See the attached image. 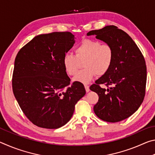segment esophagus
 Instances as JSON below:
<instances>
[{"label": "esophagus", "instance_id": "1", "mask_svg": "<svg viewBox=\"0 0 155 155\" xmlns=\"http://www.w3.org/2000/svg\"><path fill=\"white\" fill-rule=\"evenodd\" d=\"M84 86H85V90H86V91H87V92H89V91H90V87H89V86L87 85H84Z\"/></svg>", "mask_w": 155, "mask_h": 155}]
</instances>
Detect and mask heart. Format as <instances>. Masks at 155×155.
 I'll list each match as a JSON object with an SVG mask.
<instances>
[{
	"mask_svg": "<svg viewBox=\"0 0 155 155\" xmlns=\"http://www.w3.org/2000/svg\"><path fill=\"white\" fill-rule=\"evenodd\" d=\"M114 60V51L108 44L100 41L83 39L74 48V54L65 53L63 65L68 74L74 75L83 61L85 69L78 72L73 78L76 82L88 83L98 74L103 76L109 71Z\"/></svg>",
	"mask_w": 155,
	"mask_h": 155,
	"instance_id": "heart-1",
	"label": "heart"
}]
</instances>
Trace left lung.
<instances>
[{"mask_svg":"<svg viewBox=\"0 0 155 155\" xmlns=\"http://www.w3.org/2000/svg\"><path fill=\"white\" fill-rule=\"evenodd\" d=\"M87 35H96L114 51L109 70L90 87L99 96L94 113L104 121H122L134 114L143 101L147 78L145 59L133 39L114 25L91 31Z\"/></svg>","mask_w":155,"mask_h":155,"instance_id":"obj_1","label":"left lung"}]
</instances>
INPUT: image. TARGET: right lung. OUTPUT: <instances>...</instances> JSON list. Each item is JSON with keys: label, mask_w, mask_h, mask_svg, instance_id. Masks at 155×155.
Masks as SVG:
<instances>
[{"label": "right lung", "mask_w": 155, "mask_h": 155, "mask_svg": "<svg viewBox=\"0 0 155 155\" xmlns=\"http://www.w3.org/2000/svg\"><path fill=\"white\" fill-rule=\"evenodd\" d=\"M74 42V35L68 31L41 34L23 46L15 57L13 92L25 115L39 127H63L85 96L81 83L69 86L70 78L63 65L64 54Z\"/></svg>", "instance_id": "add662e5"}]
</instances>
